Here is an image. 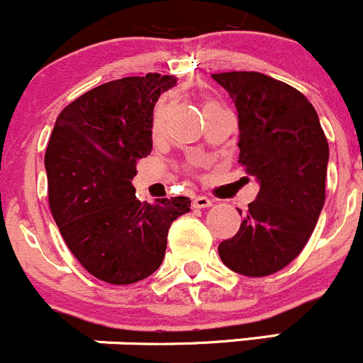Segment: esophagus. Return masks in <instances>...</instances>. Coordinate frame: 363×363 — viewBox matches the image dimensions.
Instances as JSON below:
<instances>
[{"label": "esophagus", "instance_id": "1", "mask_svg": "<svg viewBox=\"0 0 363 363\" xmlns=\"http://www.w3.org/2000/svg\"><path fill=\"white\" fill-rule=\"evenodd\" d=\"M213 203V199H210L208 196H196L194 201H192V205H194V208H206V206H210Z\"/></svg>", "mask_w": 363, "mask_h": 363}]
</instances>
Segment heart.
<instances>
[{"instance_id":"obj_1","label":"heart","mask_w":363,"mask_h":363,"mask_svg":"<svg viewBox=\"0 0 363 363\" xmlns=\"http://www.w3.org/2000/svg\"><path fill=\"white\" fill-rule=\"evenodd\" d=\"M160 116H162V110H158V112H157V121H155V126H157V124H158V119H160Z\"/></svg>"}]
</instances>
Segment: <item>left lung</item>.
I'll use <instances>...</instances> for the list:
<instances>
[{
  "label": "left lung",
  "mask_w": 363,
  "mask_h": 363,
  "mask_svg": "<svg viewBox=\"0 0 363 363\" xmlns=\"http://www.w3.org/2000/svg\"><path fill=\"white\" fill-rule=\"evenodd\" d=\"M239 113V164L260 185L237 235L219 244L226 267L267 276L291 264L324 206L330 147L312 103L262 72L212 74Z\"/></svg>",
  "instance_id": "obj_1"
}]
</instances>
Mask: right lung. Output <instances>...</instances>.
<instances>
[{"label": "right lung", "instance_id": "1", "mask_svg": "<svg viewBox=\"0 0 363 363\" xmlns=\"http://www.w3.org/2000/svg\"><path fill=\"white\" fill-rule=\"evenodd\" d=\"M172 76L150 72L108 82L65 106L44 165L50 208L71 253L106 283L128 285L164 260L172 220L191 210L178 196L140 203L137 162L153 147V110Z\"/></svg>", "mask_w": 363, "mask_h": 363}]
</instances>
